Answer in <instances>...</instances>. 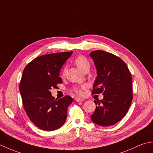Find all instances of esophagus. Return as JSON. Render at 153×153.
I'll use <instances>...</instances> for the list:
<instances>
[{
    "label": "esophagus",
    "instance_id": "34e87169",
    "mask_svg": "<svg viewBox=\"0 0 153 153\" xmlns=\"http://www.w3.org/2000/svg\"><path fill=\"white\" fill-rule=\"evenodd\" d=\"M75 101H77V102H81V101H83L84 100L83 99H81V98H79V97H76L75 98Z\"/></svg>",
    "mask_w": 153,
    "mask_h": 153
}]
</instances>
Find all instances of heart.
<instances>
[{
    "instance_id": "b5f03b06",
    "label": "heart",
    "mask_w": 153,
    "mask_h": 153,
    "mask_svg": "<svg viewBox=\"0 0 153 153\" xmlns=\"http://www.w3.org/2000/svg\"><path fill=\"white\" fill-rule=\"evenodd\" d=\"M74 62H75V64L76 65L77 67L79 68L81 71H82V72L86 69H89L90 68L89 61L88 60L86 57H85L83 56H78L75 59V60H74ZM65 69H64L63 71V75H65ZM82 87H85V85H82ZM73 90L77 94L81 95L82 94V90H81L80 87H75L74 88Z\"/></svg>"
}]
</instances>
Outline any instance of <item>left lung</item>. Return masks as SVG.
I'll list each match as a JSON object with an SVG mask.
<instances>
[{
  "mask_svg": "<svg viewBox=\"0 0 153 153\" xmlns=\"http://www.w3.org/2000/svg\"><path fill=\"white\" fill-rule=\"evenodd\" d=\"M97 70L93 94L103 93V99L94 101L96 108L91 120L102 126L119 122L132 101L131 75L123 60L114 54L96 50L90 53Z\"/></svg>",
  "mask_w": 153,
  "mask_h": 153,
  "instance_id": "1",
  "label": "left lung"
}]
</instances>
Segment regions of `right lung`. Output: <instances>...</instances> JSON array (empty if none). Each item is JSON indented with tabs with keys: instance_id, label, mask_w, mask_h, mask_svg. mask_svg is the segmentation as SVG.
Returning <instances> with one entry per match:
<instances>
[{
	"instance_id": "obj_1",
	"label": "right lung",
	"mask_w": 153,
	"mask_h": 153,
	"mask_svg": "<svg viewBox=\"0 0 153 153\" xmlns=\"http://www.w3.org/2000/svg\"><path fill=\"white\" fill-rule=\"evenodd\" d=\"M72 53L73 51L39 56L23 71L19 91L23 107L32 123L42 130H56L65 123L73 98L66 96L57 100L50 90L62 83L60 71Z\"/></svg>"
}]
</instances>
